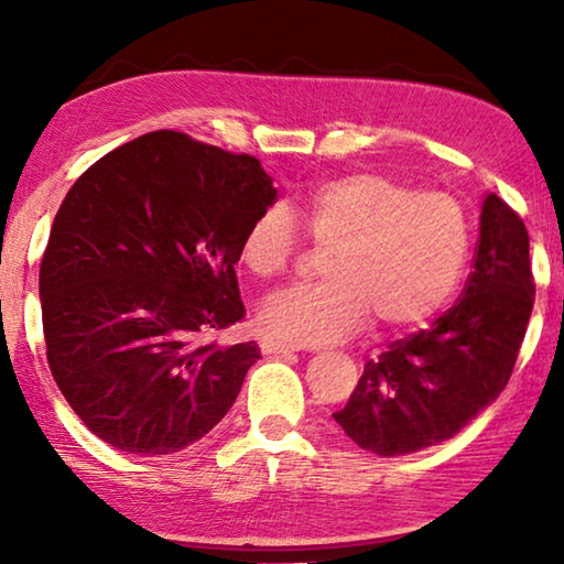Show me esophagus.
Masks as SVG:
<instances>
[{
    "instance_id": "34e87169",
    "label": "esophagus",
    "mask_w": 564,
    "mask_h": 564,
    "mask_svg": "<svg viewBox=\"0 0 564 564\" xmlns=\"http://www.w3.org/2000/svg\"><path fill=\"white\" fill-rule=\"evenodd\" d=\"M261 350L265 352V356H283V352H293L295 348L291 346V343H285V340L265 338V340H261Z\"/></svg>"
}]
</instances>
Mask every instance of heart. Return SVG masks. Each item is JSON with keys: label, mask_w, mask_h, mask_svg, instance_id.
<instances>
[{"label": "heart", "mask_w": 564, "mask_h": 564, "mask_svg": "<svg viewBox=\"0 0 564 564\" xmlns=\"http://www.w3.org/2000/svg\"><path fill=\"white\" fill-rule=\"evenodd\" d=\"M299 217L328 251L321 263L328 279L275 293L259 313L265 333L295 346L346 338L368 313L380 328L417 326L451 299L470 248L457 198L417 194L378 171L323 181L305 194ZM300 225L283 206L263 208L238 248L246 271L263 281L289 271L305 243Z\"/></svg>", "instance_id": "b5f03b06"}]
</instances>
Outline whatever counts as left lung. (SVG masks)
Masks as SVG:
<instances>
[{"label": "left lung", "instance_id": "left-lung-1", "mask_svg": "<svg viewBox=\"0 0 564 564\" xmlns=\"http://www.w3.org/2000/svg\"><path fill=\"white\" fill-rule=\"evenodd\" d=\"M532 303L528 228L498 194H488L460 301L431 328L368 360L333 417L352 443L383 457L451 441L508 386Z\"/></svg>", "mask_w": 564, "mask_h": 564}]
</instances>
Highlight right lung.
<instances>
[{"mask_svg":"<svg viewBox=\"0 0 564 564\" xmlns=\"http://www.w3.org/2000/svg\"><path fill=\"white\" fill-rule=\"evenodd\" d=\"M275 204L261 161L151 131L76 178L40 269L46 360L66 403L121 453L202 441L261 358L214 336L246 316L234 265Z\"/></svg>","mask_w":564,"mask_h":564,"instance_id":"add662e5","label":"right lung"}]
</instances>
